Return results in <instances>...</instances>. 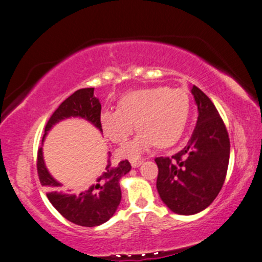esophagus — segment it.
<instances>
[{"mask_svg": "<svg viewBox=\"0 0 262 262\" xmlns=\"http://www.w3.org/2000/svg\"><path fill=\"white\" fill-rule=\"evenodd\" d=\"M142 164V160H134V161H131V166L132 167H138L139 165Z\"/></svg>", "mask_w": 262, "mask_h": 262, "instance_id": "esophagus-1", "label": "esophagus"}]
</instances>
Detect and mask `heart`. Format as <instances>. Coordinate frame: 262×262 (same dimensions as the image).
<instances>
[{
	"instance_id": "obj_1",
	"label": "heart",
	"mask_w": 262,
	"mask_h": 262,
	"mask_svg": "<svg viewBox=\"0 0 262 262\" xmlns=\"http://www.w3.org/2000/svg\"><path fill=\"white\" fill-rule=\"evenodd\" d=\"M190 112L189 96L181 89L151 86L125 94L117 111L100 114L102 131L115 144H124L135 128V139L118 150L120 159L136 160L149 149L172 147L184 134Z\"/></svg>"
}]
</instances>
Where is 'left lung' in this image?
Wrapping results in <instances>:
<instances>
[{"mask_svg": "<svg viewBox=\"0 0 262 262\" xmlns=\"http://www.w3.org/2000/svg\"><path fill=\"white\" fill-rule=\"evenodd\" d=\"M199 117L191 138L172 158H156V188L172 212L191 215L215 200L226 178L230 138L219 112L207 95L193 85Z\"/></svg>", "mask_w": 262, "mask_h": 262, "instance_id": "1", "label": "left lung"}]
</instances>
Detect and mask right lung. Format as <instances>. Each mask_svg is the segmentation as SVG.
<instances>
[{"label": "right lung", "instance_id": "1", "mask_svg": "<svg viewBox=\"0 0 262 262\" xmlns=\"http://www.w3.org/2000/svg\"><path fill=\"white\" fill-rule=\"evenodd\" d=\"M101 103L94 96V88L79 89L67 97L49 118L44 128L47 135L53 125L66 118L80 117L86 119L102 131L100 125ZM111 152L108 154L107 166L104 172L89 189L80 193H66L61 191L62 184L49 174L43 161L42 148L37 152V172L40 184L48 190L49 201L63 218L76 225L93 227L110 220L121 201V190L119 181L130 172L128 160L120 161L117 166L111 162Z\"/></svg>", "mask_w": 262, "mask_h": 262}]
</instances>
